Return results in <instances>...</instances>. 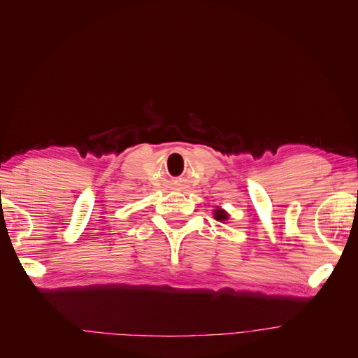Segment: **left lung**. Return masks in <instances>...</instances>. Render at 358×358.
Returning <instances> with one entry per match:
<instances>
[{
	"mask_svg": "<svg viewBox=\"0 0 358 358\" xmlns=\"http://www.w3.org/2000/svg\"><path fill=\"white\" fill-rule=\"evenodd\" d=\"M215 218L218 220V221H225L227 220V213L224 210H221V209H216L215 210Z\"/></svg>",
	"mask_w": 358,
	"mask_h": 358,
	"instance_id": "8db88e82",
	"label": "left lung"
}]
</instances>
